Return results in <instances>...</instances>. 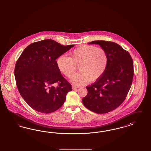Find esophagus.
Masks as SVG:
<instances>
[{"mask_svg": "<svg viewBox=\"0 0 151 151\" xmlns=\"http://www.w3.org/2000/svg\"><path fill=\"white\" fill-rule=\"evenodd\" d=\"M72 89L73 90H75V89H77V88H78L79 87L78 86H72Z\"/></svg>", "mask_w": 151, "mask_h": 151, "instance_id": "34e87169", "label": "esophagus"}]
</instances>
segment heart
I'll return each instance as SVG.
<instances>
[{
    "mask_svg": "<svg viewBox=\"0 0 151 151\" xmlns=\"http://www.w3.org/2000/svg\"><path fill=\"white\" fill-rule=\"evenodd\" d=\"M70 55V57L65 55L59 57L57 65L60 72L68 78L72 76L79 65L80 72L70 80L77 86L98 80L106 70L108 54L102 48L83 45L74 49Z\"/></svg>",
    "mask_w": 151,
    "mask_h": 151,
    "instance_id": "heart-1",
    "label": "heart"
}]
</instances>
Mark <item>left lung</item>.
I'll return each mask as SVG.
<instances>
[{
  "mask_svg": "<svg viewBox=\"0 0 151 151\" xmlns=\"http://www.w3.org/2000/svg\"><path fill=\"white\" fill-rule=\"evenodd\" d=\"M88 43L99 45L106 51L108 63L100 79L86 87L88 94L82 102L93 112L107 113L120 106L127 95L134 76L132 59L117 43L105 41Z\"/></svg>",
  "mask_w": 151,
  "mask_h": 151,
  "instance_id": "8db88e82",
  "label": "left lung"
}]
</instances>
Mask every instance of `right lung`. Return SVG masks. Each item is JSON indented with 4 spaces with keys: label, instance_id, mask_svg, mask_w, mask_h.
I'll return each mask as SVG.
<instances>
[{
    "label": "right lung",
    "instance_id": "add662e5",
    "mask_svg": "<svg viewBox=\"0 0 151 151\" xmlns=\"http://www.w3.org/2000/svg\"><path fill=\"white\" fill-rule=\"evenodd\" d=\"M74 46L44 40L29 45L18 59L14 72L16 86L22 99L37 111L47 114L56 111L72 91L56 59ZM56 82L57 87L53 86Z\"/></svg>",
    "mask_w": 151,
    "mask_h": 151
}]
</instances>
